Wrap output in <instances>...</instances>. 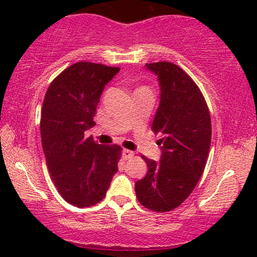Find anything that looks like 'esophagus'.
Here are the masks:
<instances>
[{"mask_svg":"<svg viewBox=\"0 0 257 257\" xmlns=\"http://www.w3.org/2000/svg\"><path fill=\"white\" fill-rule=\"evenodd\" d=\"M133 157H135V152H132V151H130V150L122 151V158H124L125 160L131 159V158H133Z\"/></svg>","mask_w":257,"mask_h":257,"instance_id":"esophagus-1","label":"esophagus"}]
</instances>
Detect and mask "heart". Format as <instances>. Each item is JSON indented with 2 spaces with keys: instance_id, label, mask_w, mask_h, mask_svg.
Instances as JSON below:
<instances>
[{
  "instance_id": "1",
  "label": "heart",
  "mask_w": 257,
  "mask_h": 257,
  "mask_svg": "<svg viewBox=\"0 0 257 257\" xmlns=\"http://www.w3.org/2000/svg\"><path fill=\"white\" fill-rule=\"evenodd\" d=\"M144 87H145V86H144Z\"/></svg>"
}]
</instances>
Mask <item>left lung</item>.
Returning <instances> with one entry per match:
<instances>
[{
	"label": "left lung",
	"instance_id": "8db88e82",
	"mask_svg": "<svg viewBox=\"0 0 257 257\" xmlns=\"http://www.w3.org/2000/svg\"><path fill=\"white\" fill-rule=\"evenodd\" d=\"M157 73L160 105L152 131L160 137V163L145 156L146 177L136 182L138 201L153 212H170L191 195L205 170L212 139L209 108L201 90L180 66L170 62L146 64Z\"/></svg>",
	"mask_w": 257,
	"mask_h": 257
}]
</instances>
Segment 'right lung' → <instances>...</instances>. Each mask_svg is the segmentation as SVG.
Here are the masks:
<instances>
[{
	"instance_id": "obj_1",
	"label": "right lung",
	"mask_w": 257,
	"mask_h": 257,
	"mask_svg": "<svg viewBox=\"0 0 257 257\" xmlns=\"http://www.w3.org/2000/svg\"><path fill=\"white\" fill-rule=\"evenodd\" d=\"M118 66L77 62L50 83L41 112L42 147L51 180L70 205L84 208L106 195L122 149L99 145L84 132L93 118L104 87Z\"/></svg>"
}]
</instances>
